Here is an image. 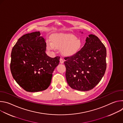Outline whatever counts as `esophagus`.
I'll return each mask as SVG.
<instances>
[{"mask_svg":"<svg viewBox=\"0 0 123 123\" xmlns=\"http://www.w3.org/2000/svg\"><path fill=\"white\" fill-rule=\"evenodd\" d=\"M64 60H63V59L62 58H60V63H61V64H63L64 63Z\"/></svg>","mask_w":123,"mask_h":123,"instance_id":"esophagus-1","label":"esophagus"}]
</instances>
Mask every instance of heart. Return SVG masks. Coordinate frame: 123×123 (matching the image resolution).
I'll return each mask as SVG.
<instances>
[{"mask_svg":"<svg viewBox=\"0 0 123 123\" xmlns=\"http://www.w3.org/2000/svg\"><path fill=\"white\" fill-rule=\"evenodd\" d=\"M82 46L81 40L72 34L57 33L52 37V41L49 40L47 48L55 50L56 47L62 48V51L67 55H72L77 52Z\"/></svg>","mask_w":123,"mask_h":123,"instance_id":"1","label":"heart"}]
</instances>
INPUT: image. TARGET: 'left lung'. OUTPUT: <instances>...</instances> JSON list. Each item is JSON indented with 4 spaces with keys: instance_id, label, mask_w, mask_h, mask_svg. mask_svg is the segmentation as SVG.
<instances>
[{
    "instance_id": "8db88e82",
    "label": "left lung",
    "mask_w": 123,
    "mask_h": 123,
    "mask_svg": "<svg viewBox=\"0 0 123 123\" xmlns=\"http://www.w3.org/2000/svg\"><path fill=\"white\" fill-rule=\"evenodd\" d=\"M106 47L98 37L89 35L79 51L64 57L66 77L69 86L84 92L93 89L106 72Z\"/></svg>"
}]
</instances>
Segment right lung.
I'll return each mask as SVG.
<instances>
[{
    "instance_id": "add662e5",
    "label": "right lung",
    "mask_w": 123,
    "mask_h": 123,
    "mask_svg": "<svg viewBox=\"0 0 123 123\" xmlns=\"http://www.w3.org/2000/svg\"><path fill=\"white\" fill-rule=\"evenodd\" d=\"M39 31L23 35L17 40L11 52L10 69L13 79L28 92L48 89L60 56L49 57L46 54L45 39Z\"/></svg>"
}]
</instances>
